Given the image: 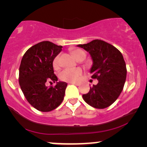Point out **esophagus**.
<instances>
[{
  "mask_svg": "<svg viewBox=\"0 0 147 147\" xmlns=\"http://www.w3.org/2000/svg\"><path fill=\"white\" fill-rule=\"evenodd\" d=\"M71 84H75V85H76V86L80 85V83H79V82H71Z\"/></svg>",
  "mask_w": 147,
  "mask_h": 147,
  "instance_id": "obj_1",
  "label": "esophagus"
}]
</instances>
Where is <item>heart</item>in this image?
I'll return each mask as SVG.
<instances>
[{"label":"heart","instance_id":"1","mask_svg":"<svg viewBox=\"0 0 147 147\" xmlns=\"http://www.w3.org/2000/svg\"><path fill=\"white\" fill-rule=\"evenodd\" d=\"M72 56L76 59L80 55H85L84 51L81 49H75L71 52ZM53 66L57 69L58 67V56L53 59ZM82 69L80 68H67L62 70L59 74V78L61 80L69 82H75L78 80L82 74Z\"/></svg>","mask_w":147,"mask_h":147}]
</instances>
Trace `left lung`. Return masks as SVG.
Segmentation results:
<instances>
[{
  "mask_svg": "<svg viewBox=\"0 0 147 147\" xmlns=\"http://www.w3.org/2000/svg\"><path fill=\"white\" fill-rule=\"evenodd\" d=\"M77 46L90 54L91 78L98 80L89 93L82 95L84 100L94 108L108 107L116 100L125 85L127 68L123 56L114 46L101 40Z\"/></svg>",
  "mask_w": 147,
  "mask_h": 147,
  "instance_id": "obj_1",
  "label": "left lung"
}]
</instances>
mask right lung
Here are the masks:
<instances>
[{"mask_svg": "<svg viewBox=\"0 0 147 147\" xmlns=\"http://www.w3.org/2000/svg\"><path fill=\"white\" fill-rule=\"evenodd\" d=\"M49 41H43L26 51L19 68V84L29 103L38 111H51L61 104L67 84L58 82L53 61L62 51ZM56 82L54 87H47V82Z\"/></svg>", "mask_w": 147, "mask_h": 147, "instance_id": "add662e5", "label": "right lung"}]
</instances>
